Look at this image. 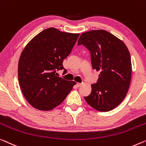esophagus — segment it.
Instances as JSON below:
<instances>
[{
	"instance_id": "obj_1",
	"label": "esophagus",
	"mask_w": 146,
	"mask_h": 146,
	"mask_svg": "<svg viewBox=\"0 0 146 146\" xmlns=\"http://www.w3.org/2000/svg\"><path fill=\"white\" fill-rule=\"evenodd\" d=\"M76 85H77V87H80L82 86V84L81 83H77L76 84Z\"/></svg>"
}]
</instances>
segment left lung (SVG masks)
<instances>
[{"label":"left lung","mask_w":146,"mask_h":146,"mask_svg":"<svg viewBox=\"0 0 146 146\" xmlns=\"http://www.w3.org/2000/svg\"><path fill=\"white\" fill-rule=\"evenodd\" d=\"M90 51L93 69L99 78L92 84L86 102L100 111H108L119 106L125 98L131 80V58L123 41L105 30L83 33L78 40Z\"/></svg>","instance_id":"1"}]
</instances>
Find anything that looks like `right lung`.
<instances>
[{
	"instance_id": "obj_1",
	"label": "right lung",
	"mask_w": 146,
	"mask_h": 146,
	"mask_svg": "<svg viewBox=\"0 0 146 146\" xmlns=\"http://www.w3.org/2000/svg\"><path fill=\"white\" fill-rule=\"evenodd\" d=\"M79 34L48 28L36 35L21 52L18 80L25 99L35 108L49 111L62 103L72 90L74 81L58 77L66 70L63 61L70 54Z\"/></svg>"
}]
</instances>
